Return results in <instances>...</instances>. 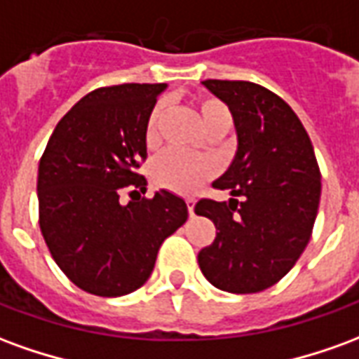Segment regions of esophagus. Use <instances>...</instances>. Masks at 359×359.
Here are the masks:
<instances>
[{
  "label": "esophagus",
  "mask_w": 359,
  "mask_h": 359,
  "mask_svg": "<svg viewBox=\"0 0 359 359\" xmlns=\"http://www.w3.org/2000/svg\"><path fill=\"white\" fill-rule=\"evenodd\" d=\"M187 205H188V213H190V215H194V205H196L194 198H187Z\"/></svg>",
  "instance_id": "obj_1"
}]
</instances>
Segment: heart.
<instances>
[{
    "label": "heart",
    "mask_w": 359,
    "mask_h": 359,
    "mask_svg": "<svg viewBox=\"0 0 359 359\" xmlns=\"http://www.w3.org/2000/svg\"><path fill=\"white\" fill-rule=\"evenodd\" d=\"M196 107L202 118L203 128L211 136H223L233 128L234 117L233 111L229 109L225 102H221L219 97L213 95H196ZM165 105L156 103L149 111L146 128H144V142L149 149L157 148V144L161 140L159 136V125L163 118ZM213 175V163L205 157H196L180 154L177 149L165 151L163 156H159L151 165V180L157 188L171 190L177 194H190L202 187L205 180Z\"/></svg>",
    "instance_id": "1"
}]
</instances>
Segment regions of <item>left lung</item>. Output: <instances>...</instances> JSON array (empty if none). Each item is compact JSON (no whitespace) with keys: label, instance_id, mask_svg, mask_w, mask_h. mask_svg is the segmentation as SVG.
I'll return each instance as SVG.
<instances>
[{"label":"left lung","instance_id":"obj_1","mask_svg":"<svg viewBox=\"0 0 359 359\" xmlns=\"http://www.w3.org/2000/svg\"><path fill=\"white\" fill-rule=\"evenodd\" d=\"M233 111L238 151L213 182L229 202L202 198L194 211L213 221L215 241L200 250L203 277L221 290L262 292L298 262L313 231L321 171L306 128L275 92L248 81H203Z\"/></svg>","mask_w":359,"mask_h":359}]
</instances>
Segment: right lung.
Returning a JSON list of instances; mask_svg holds the SVG:
<instances>
[{
    "mask_svg": "<svg viewBox=\"0 0 359 359\" xmlns=\"http://www.w3.org/2000/svg\"><path fill=\"white\" fill-rule=\"evenodd\" d=\"M165 84H117L90 92L55 126L38 167V223L67 278L95 296H123L151 275L161 242L188 217L182 198L146 192L144 128ZM136 192V190H134Z\"/></svg>",
    "mask_w": 359,
    "mask_h": 359,
    "instance_id": "obj_1",
    "label": "right lung"
}]
</instances>
